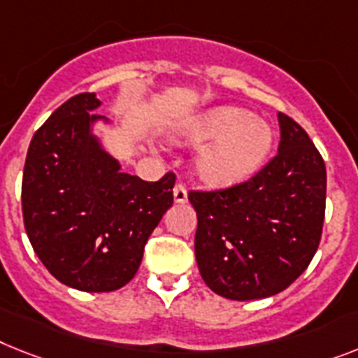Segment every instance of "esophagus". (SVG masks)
Listing matches in <instances>:
<instances>
[{
	"mask_svg": "<svg viewBox=\"0 0 358 358\" xmlns=\"http://www.w3.org/2000/svg\"><path fill=\"white\" fill-rule=\"evenodd\" d=\"M173 199H176V203H186L188 201V192H186V186L182 182H177L173 186Z\"/></svg>",
	"mask_w": 358,
	"mask_h": 358,
	"instance_id": "1",
	"label": "esophagus"
}]
</instances>
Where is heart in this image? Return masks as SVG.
I'll return each instance as SVG.
<instances>
[{"label":"heart","instance_id":"heart-1","mask_svg":"<svg viewBox=\"0 0 358 358\" xmlns=\"http://www.w3.org/2000/svg\"><path fill=\"white\" fill-rule=\"evenodd\" d=\"M188 144L205 146L196 157V176L210 188H229L249 179L273 148L265 120L234 106H221L190 120L182 131Z\"/></svg>","mask_w":358,"mask_h":358}]
</instances>
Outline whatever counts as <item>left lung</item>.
I'll return each mask as SVG.
<instances>
[{
  "label": "left lung",
  "mask_w": 358,
  "mask_h": 358,
  "mask_svg": "<svg viewBox=\"0 0 358 358\" xmlns=\"http://www.w3.org/2000/svg\"><path fill=\"white\" fill-rule=\"evenodd\" d=\"M278 153L249 181L188 194L201 278L230 300L287 289L311 264L326 215V164L306 129L278 113Z\"/></svg>",
  "instance_id": "8db88e82"
}]
</instances>
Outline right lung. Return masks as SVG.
Masks as SVG:
<instances>
[{"instance_id":"obj_1","label":"right lung","mask_w":358,"mask_h":358,"mask_svg":"<svg viewBox=\"0 0 358 358\" xmlns=\"http://www.w3.org/2000/svg\"><path fill=\"white\" fill-rule=\"evenodd\" d=\"M99 106L80 93L56 109L32 137L22 181L32 249L58 282L85 292L117 291L137 274L176 185L173 172L155 182L120 172L91 133Z\"/></svg>"}]
</instances>
